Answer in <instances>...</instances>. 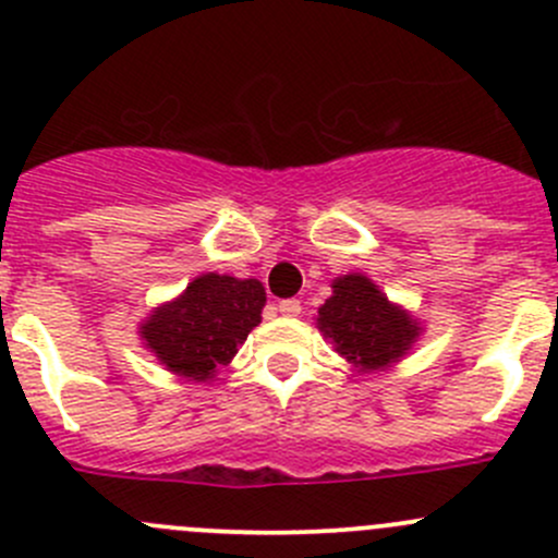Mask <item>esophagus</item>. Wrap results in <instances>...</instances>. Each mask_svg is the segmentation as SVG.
Instances as JSON below:
<instances>
[{
	"mask_svg": "<svg viewBox=\"0 0 558 558\" xmlns=\"http://www.w3.org/2000/svg\"><path fill=\"white\" fill-rule=\"evenodd\" d=\"M277 308L281 314H287V317H298L301 314V301H295V298H287V301H279Z\"/></svg>",
	"mask_w": 558,
	"mask_h": 558,
	"instance_id": "obj_1",
	"label": "esophagus"
}]
</instances>
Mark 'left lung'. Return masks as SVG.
Instances as JSON below:
<instances>
[{
  "label": "left lung",
  "instance_id": "8db88e82",
  "mask_svg": "<svg viewBox=\"0 0 558 558\" xmlns=\"http://www.w3.org/2000/svg\"><path fill=\"white\" fill-rule=\"evenodd\" d=\"M319 330L333 341L336 352L355 366L383 368L399 361L417 336V325L366 277H341L333 295L319 308Z\"/></svg>",
  "mask_w": 558,
  "mask_h": 558
}]
</instances>
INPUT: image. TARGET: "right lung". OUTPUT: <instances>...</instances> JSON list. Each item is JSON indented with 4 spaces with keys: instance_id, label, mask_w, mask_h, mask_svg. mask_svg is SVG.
I'll return each mask as SVG.
<instances>
[{
    "instance_id": "obj_1",
    "label": "right lung",
    "mask_w": 558,
    "mask_h": 558,
    "mask_svg": "<svg viewBox=\"0 0 558 558\" xmlns=\"http://www.w3.org/2000/svg\"><path fill=\"white\" fill-rule=\"evenodd\" d=\"M266 290L257 279L203 274L179 301L157 308L141 333L170 372L190 379H211L228 366L235 347L260 323Z\"/></svg>"
}]
</instances>
